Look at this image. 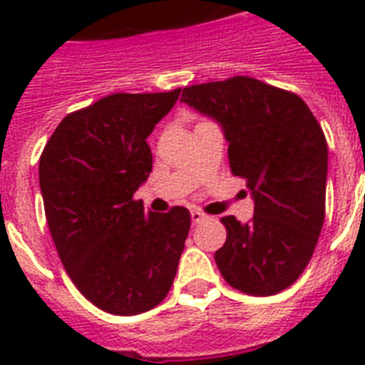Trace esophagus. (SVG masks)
Segmentation results:
<instances>
[{"instance_id":"esophagus-1","label":"esophagus","mask_w":365,"mask_h":365,"mask_svg":"<svg viewBox=\"0 0 365 365\" xmlns=\"http://www.w3.org/2000/svg\"><path fill=\"white\" fill-rule=\"evenodd\" d=\"M206 214H202V212L200 210H197V208H195V210H191V220H193V223L195 225H197V223H202L206 220Z\"/></svg>"}]
</instances>
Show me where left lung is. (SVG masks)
<instances>
[{"mask_svg":"<svg viewBox=\"0 0 365 365\" xmlns=\"http://www.w3.org/2000/svg\"><path fill=\"white\" fill-rule=\"evenodd\" d=\"M182 102L222 126L229 166L246 178L254 216L222 217L214 259L233 288L272 295L294 284L317 248L326 214L328 143L309 106L252 77L185 87Z\"/></svg>","mask_w":365,"mask_h":365,"instance_id":"1","label":"left lung"}]
</instances>
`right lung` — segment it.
<instances>
[{
	"mask_svg": "<svg viewBox=\"0 0 365 365\" xmlns=\"http://www.w3.org/2000/svg\"><path fill=\"white\" fill-rule=\"evenodd\" d=\"M182 88L110 94L62 119L39 159L45 216L77 289L111 314H140L165 299L191 216L143 210L134 193L153 168L148 136Z\"/></svg>",
	"mask_w": 365,
	"mask_h": 365,
	"instance_id": "right-lung-1",
	"label": "right lung"
}]
</instances>
